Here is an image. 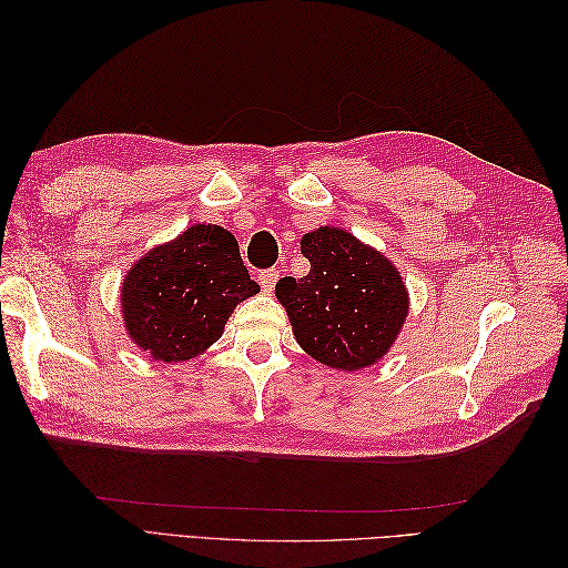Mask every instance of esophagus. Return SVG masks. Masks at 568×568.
Wrapping results in <instances>:
<instances>
[{
  "label": "esophagus",
  "mask_w": 568,
  "mask_h": 568,
  "mask_svg": "<svg viewBox=\"0 0 568 568\" xmlns=\"http://www.w3.org/2000/svg\"><path fill=\"white\" fill-rule=\"evenodd\" d=\"M277 280H280V270H265V272H261V277H257V282H261L263 294H272Z\"/></svg>",
  "instance_id": "obj_1"
}]
</instances>
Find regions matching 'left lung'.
I'll return each mask as SVG.
<instances>
[{
    "label": "left lung",
    "instance_id": "8db88e82",
    "mask_svg": "<svg viewBox=\"0 0 568 568\" xmlns=\"http://www.w3.org/2000/svg\"><path fill=\"white\" fill-rule=\"evenodd\" d=\"M301 253L311 272L274 286L298 346L332 369L357 372L379 363L409 313L398 267L334 225L303 234Z\"/></svg>",
    "mask_w": 568,
    "mask_h": 568
}]
</instances>
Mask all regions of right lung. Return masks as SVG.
I'll list each match as a JSON object with an SVG mask.
<instances>
[{
	"label": "right lung",
	"mask_w": 568,
	"mask_h": 568,
	"mask_svg": "<svg viewBox=\"0 0 568 568\" xmlns=\"http://www.w3.org/2000/svg\"><path fill=\"white\" fill-rule=\"evenodd\" d=\"M257 291L234 234L199 222L134 261L120 286V313L130 341L151 359L189 363Z\"/></svg>",
	"instance_id": "right-lung-1"
}]
</instances>
